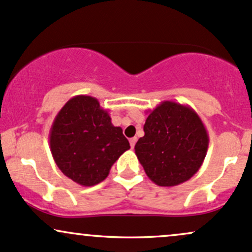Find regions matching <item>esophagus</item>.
Returning <instances> with one entry per match:
<instances>
[{
	"instance_id": "esophagus-1",
	"label": "esophagus",
	"mask_w": 252,
	"mask_h": 252,
	"mask_svg": "<svg viewBox=\"0 0 252 252\" xmlns=\"http://www.w3.org/2000/svg\"><path fill=\"white\" fill-rule=\"evenodd\" d=\"M136 141H137L136 137H131V139L129 140V142H130V147H131V148L135 147V145H136Z\"/></svg>"
}]
</instances>
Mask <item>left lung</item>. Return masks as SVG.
Here are the masks:
<instances>
[{"label": "left lung", "mask_w": 252, "mask_h": 252, "mask_svg": "<svg viewBox=\"0 0 252 252\" xmlns=\"http://www.w3.org/2000/svg\"><path fill=\"white\" fill-rule=\"evenodd\" d=\"M148 112L145 136L135 145L146 175L159 187L189 181L200 170L208 149V132L200 116L188 105L171 100Z\"/></svg>", "instance_id": "left-lung-1"}]
</instances>
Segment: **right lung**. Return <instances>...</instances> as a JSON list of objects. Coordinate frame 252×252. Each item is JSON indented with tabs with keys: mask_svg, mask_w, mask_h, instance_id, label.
I'll return each mask as SVG.
<instances>
[{
	"mask_svg": "<svg viewBox=\"0 0 252 252\" xmlns=\"http://www.w3.org/2000/svg\"><path fill=\"white\" fill-rule=\"evenodd\" d=\"M49 141L63 175L82 187L103 182L116 160L130 148L121 126L111 123L109 111L90 95L69 99L55 117Z\"/></svg>",
	"mask_w": 252,
	"mask_h": 252,
	"instance_id": "1",
	"label": "right lung"
}]
</instances>
